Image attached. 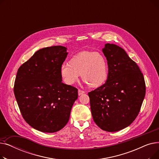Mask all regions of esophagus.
<instances>
[{
    "label": "esophagus",
    "mask_w": 159,
    "mask_h": 159,
    "mask_svg": "<svg viewBox=\"0 0 159 159\" xmlns=\"http://www.w3.org/2000/svg\"><path fill=\"white\" fill-rule=\"evenodd\" d=\"M84 93H85L84 91L81 90V89H79L78 90V94H79V95H81L82 94H84Z\"/></svg>",
    "instance_id": "34e87169"
}]
</instances>
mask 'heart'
<instances>
[{
    "label": "heart",
    "instance_id": "heart-1",
    "mask_svg": "<svg viewBox=\"0 0 159 159\" xmlns=\"http://www.w3.org/2000/svg\"><path fill=\"white\" fill-rule=\"evenodd\" d=\"M61 76L66 84L77 82L81 74L82 80L89 86H101L108 75V64L101 53L95 52H82L75 55L70 62L62 63L60 68Z\"/></svg>",
    "mask_w": 159,
    "mask_h": 159
}]
</instances>
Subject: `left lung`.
I'll return each instance as SVG.
<instances>
[{"label": "left lung", "mask_w": 159, "mask_h": 159, "mask_svg": "<svg viewBox=\"0 0 159 159\" xmlns=\"http://www.w3.org/2000/svg\"><path fill=\"white\" fill-rule=\"evenodd\" d=\"M102 52L108 64L104 84L88 93L94 122L102 130H121L135 120L146 94L139 67L122 48L106 44Z\"/></svg>", "instance_id": "1"}]
</instances>
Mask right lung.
<instances>
[{
  "label": "right lung",
  "instance_id": "right-lung-1",
  "mask_svg": "<svg viewBox=\"0 0 159 159\" xmlns=\"http://www.w3.org/2000/svg\"><path fill=\"white\" fill-rule=\"evenodd\" d=\"M66 48L40 49L18 70L14 94L23 119L44 133L61 130L68 123L78 89L62 82L60 68Z\"/></svg>",
  "mask_w": 159,
  "mask_h": 159
}]
</instances>
